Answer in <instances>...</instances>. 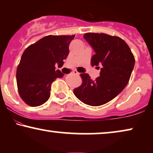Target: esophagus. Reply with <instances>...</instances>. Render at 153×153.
I'll return each mask as SVG.
<instances>
[{
    "mask_svg": "<svg viewBox=\"0 0 153 153\" xmlns=\"http://www.w3.org/2000/svg\"><path fill=\"white\" fill-rule=\"evenodd\" d=\"M72 74H74L75 75H79V72H77L76 70H74V71H72Z\"/></svg>",
    "mask_w": 153,
    "mask_h": 153,
    "instance_id": "esophagus-1",
    "label": "esophagus"
}]
</instances>
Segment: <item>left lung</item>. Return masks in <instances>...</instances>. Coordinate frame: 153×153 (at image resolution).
Returning a JSON list of instances; mask_svg holds the SVG:
<instances>
[{
	"label": "left lung",
	"mask_w": 153,
	"mask_h": 153,
	"mask_svg": "<svg viewBox=\"0 0 153 153\" xmlns=\"http://www.w3.org/2000/svg\"><path fill=\"white\" fill-rule=\"evenodd\" d=\"M83 37L95 50L92 66L102 67L100 76L92 80L88 74L80 76L82 83L74 94L83 103L100 106L116 97L126 86L135 63L134 56L127 44L117 36L105 33H87Z\"/></svg>",
	"instance_id": "obj_1"
}]
</instances>
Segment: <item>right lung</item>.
I'll return each mask as SVG.
<instances>
[{
	"mask_svg": "<svg viewBox=\"0 0 153 153\" xmlns=\"http://www.w3.org/2000/svg\"><path fill=\"white\" fill-rule=\"evenodd\" d=\"M73 35H47L25 49L16 70L18 92L30 106L42 105L49 98L51 85L63 74L56 70L69 54Z\"/></svg>",
	"mask_w": 153,
	"mask_h": 153,
	"instance_id": "obj_1",
	"label": "right lung"
}]
</instances>
